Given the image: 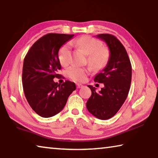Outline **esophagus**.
Instances as JSON below:
<instances>
[{
	"label": "esophagus",
	"mask_w": 158,
	"mask_h": 158,
	"mask_svg": "<svg viewBox=\"0 0 158 158\" xmlns=\"http://www.w3.org/2000/svg\"><path fill=\"white\" fill-rule=\"evenodd\" d=\"M83 85L80 84H77V89H80V88H82Z\"/></svg>",
	"instance_id": "34e87169"
}]
</instances>
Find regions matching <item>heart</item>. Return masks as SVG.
Returning a JSON list of instances; mask_svg holds the SVG:
<instances>
[{"instance_id": "b5f03b06", "label": "heart", "mask_w": 158, "mask_h": 158, "mask_svg": "<svg viewBox=\"0 0 158 158\" xmlns=\"http://www.w3.org/2000/svg\"><path fill=\"white\" fill-rule=\"evenodd\" d=\"M77 47L88 55L87 61L90 68L99 70L106 65L109 58V51L102 46L98 40L89 35H83L74 41ZM58 59L61 65H67L70 60V44L66 43L60 47L58 52ZM89 70L84 68L72 65L67 69L66 74L77 81H83L86 78Z\"/></svg>"}]
</instances>
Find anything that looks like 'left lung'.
<instances>
[{
    "mask_svg": "<svg viewBox=\"0 0 158 158\" xmlns=\"http://www.w3.org/2000/svg\"><path fill=\"white\" fill-rule=\"evenodd\" d=\"M99 39L109 47V58L105 68L95 77L94 81L103 83L100 91L89 85L91 96L86 102L88 111L95 117L107 120L116 114L126 100L132 80V66L123 45L110 34H99Z\"/></svg>",
    "mask_w": 158,
    "mask_h": 158,
    "instance_id": "8db88e82",
    "label": "left lung"
}]
</instances>
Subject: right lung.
Segmentation results:
<instances>
[{"label":"right lung","mask_w":158,"mask_h":158,"mask_svg":"<svg viewBox=\"0 0 158 158\" xmlns=\"http://www.w3.org/2000/svg\"><path fill=\"white\" fill-rule=\"evenodd\" d=\"M74 35L49 33L37 40L23 60V88L26 100L39 116L49 118L59 113L66 105L69 95L76 90L74 82L65 81L58 84L61 65L58 52Z\"/></svg>","instance_id":"1"}]
</instances>
